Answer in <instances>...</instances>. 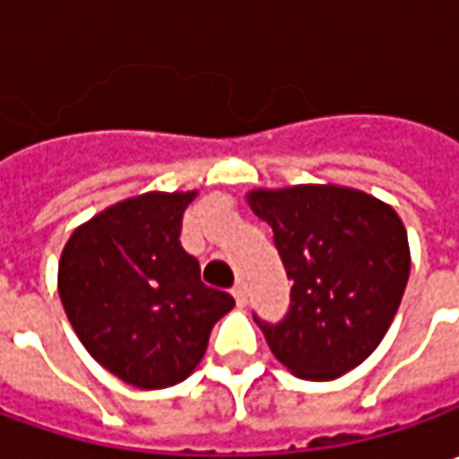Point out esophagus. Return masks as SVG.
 I'll return each mask as SVG.
<instances>
[{
    "label": "esophagus",
    "instance_id": "1",
    "mask_svg": "<svg viewBox=\"0 0 459 459\" xmlns=\"http://www.w3.org/2000/svg\"><path fill=\"white\" fill-rule=\"evenodd\" d=\"M232 296H235V301H238L239 307H245V304H247V286H245V283H235Z\"/></svg>",
    "mask_w": 459,
    "mask_h": 459
}]
</instances>
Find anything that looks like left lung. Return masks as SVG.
Here are the masks:
<instances>
[{"label":"left lung","instance_id":"obj_1","mask_svg":"<svg viewBox=\"0 0 459 459\" xmlns=\"http://www.w3.org/2000/svg\"><path fill=\"white\" fill-rule=\"evenodd\" d=\"M247 204L273 227L293 281L281 322H263L268 347L293 376L334 380L385 337L411 271L403 221L388 204L344 186L257 188Z\"/></svg>","mask_w":459,"mask_h":459}]
</instances>
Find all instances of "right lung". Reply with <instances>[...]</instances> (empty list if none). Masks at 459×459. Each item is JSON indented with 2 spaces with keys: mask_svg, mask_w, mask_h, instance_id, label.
Here are the masks:
<instances>
[{
  "mask_svg": "<svg viewBox=\"0 0 459 459\" xmlns=\"http://www.w3.org/2000/svg\"><path fill=\"white\" fill-rule=\"evenodd\" d=\"M196 191H151L104 209L63 247L58 293L89 355L134 388H168L202 362L212 326L235 307L181 247Z\"/></svg>",
  "mask_w": 459,
  "mask_h": 459,
  "instance_id": "right-lung-1",
  "label": "right lung"
}]
</instances>
